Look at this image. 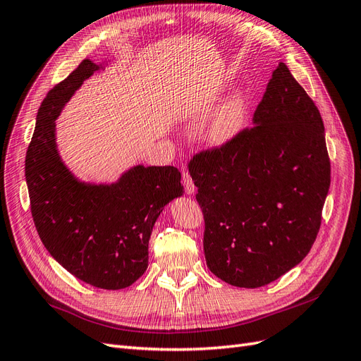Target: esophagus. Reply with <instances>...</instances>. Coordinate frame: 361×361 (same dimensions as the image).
I'll list each match as a JSON object with an SVG mask.
<instances>
[{
    "mask_svg": "<svg viewBox=\"0 0 361 361\" xmlns=\"http://www.w3.org/2000/svg\"><path fill=\"white\" fill-rule=\"evenodd\" d=\"M183 184H184V190L188 195L195 193V183L190 177V173L188 171H183Z\"/></svg>",
    "mask_w": 361,
    "mask_h": 361,
    "instance_id": "obj_1",
    "label": "esophagus"
}]
</instances>
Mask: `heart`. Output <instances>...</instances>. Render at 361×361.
Listing matches in <instances>:
<instances>
[{"instance_id": "1", "label": "heart", "mask_w": 361, "mask_h": 361, "mask_svg": "<svg viewBox=\"0 0 361 361\" xmlns=\"http://www.w3.org/2000/svg\"><path fill=\"white\" fill-rule=\"evenodd\" d=\"M247 118V98L243 92H236L226 101L205 130V138L211 145L231 142L243 130Z\"/></svg>"}]
</instances>
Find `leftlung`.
I'll return each mask as SVG.
<instances>
[{"label": "left lung", "instance_id": "obj_1", "mask_svg": "<svg viewBox=\"0 0 361 361\" xmlns=\"http://www.w3.org/2000/svg\"><path fill=\"white\" fill-rule=\"evenodd\" d=\"M252 125L189 164L207 266L245 288L275 281L306 257L330 188L322 114L286 63L272 73Z\"/></svg>", "mask_w": 361, "mask_h": 361}]
</instances>
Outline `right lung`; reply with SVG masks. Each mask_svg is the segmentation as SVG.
Segmentation results:
<instances>
[{"instance_id":"1","label":"right lung","mask_w":361,"mask_h":361,"mask_svg":"<svg viewBox=\"0 0 361 361\" xmlns=\"http://www.w3.org/2000/svg\"><path fill=\"white\" fill-rule=\"evenodd\" d=\"M101 68L85 59L39 106L25 159L31 212L39 239L59 264L105 290L133 284L149 266L153 226L183 195L176 166H133L113 184L78 181L56 149L55 120L86 78Z\"/></svg>"}]
</instances>
